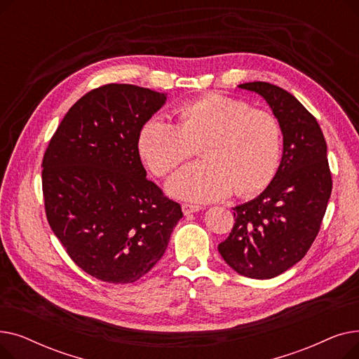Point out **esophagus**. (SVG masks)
<instances>
[{"mask_svg":"<svg viewBox=\"0 0 359 359\" xmlns=\"http://www.w3.org/2000/svg\"><path fill=\"white\" fill-rule=\"evenodd\" d=\"M202 208L199 205H191V203H183L182 205V211H183V214L184 215H191V214H194V212H198V211H201Z\"/></svg>","mask_w":359,"mask_h":359,"instance_id":"esophagus-1","label":"esophagus"}]
</instances>
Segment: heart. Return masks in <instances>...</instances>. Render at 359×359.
I'll list each match as a JSON object with an SVG mask.
<instances>
[{
  "label": "heart",
  "mask_w": 359,
  "mask_h": 359,
  "mask_svg": "<svg viewBox=\"0 0 359 359\" xmlns=\"http://www.w3.org/2000/svg\"><path fill=\"white\" fill-rule=\"evenodd\" d=\"M177 123L151 116L140 129L138 153L156 176H164L194 154L167 182V192L183 201L214 202L233 191L250 196L272 182L280 157L282 130L272 113L243 100L206 94L183 103Z\"/></svg>",
  "instance_id": "b5f03b06"
}]
</instances>
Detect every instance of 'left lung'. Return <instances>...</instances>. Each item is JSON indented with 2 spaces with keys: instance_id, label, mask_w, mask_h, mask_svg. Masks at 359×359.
Segmentation results:
<instances>
[{
  "instance_id": "left-lung-1",
  "label": "left lung",
  "mask_w": 359,
  "mask_h": 359,
  "mask_svg": "<svg viewBox=\"0 0 359 359\" xmlns=\"http://www.w3.org/2000/svg\"><path fill=\"white\" fill-rule=\"evenodd\" d=\"M238 87L271 106L284 151L266 189L234 208V227L218 252L237 273L271 279L303 259L318 234L332 194L327 145L316 118L287 90L263 81Z\"/></svg>"
}]
</instances>
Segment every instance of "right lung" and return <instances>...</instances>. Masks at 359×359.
Segmentation results:
<instances>
[{
    "instance_id": "1",
    "label": "right lung",
    "mask_w": 359,
    "mask_h": 359,
    "mask_svg": "<svg viewBox=\"0 0 359 359\" xmlns=\"http://www.w3.org/2000/svg\"><path fill=\"white\" fill-rule=\"evenodd\" d=\"M167 94L106 84L75 103L42 161L46 218L75 265L109 284H130L164 255L183 217L147 179L137 140Z\"/></svg>"
}]
</instances>
